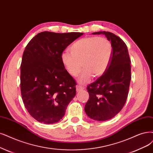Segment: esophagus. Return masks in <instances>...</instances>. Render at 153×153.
<instances>
[{
  "label": "esophagus",
  "mask_w": 153,
  "mask_h": 153,
  "mask_svg": "<svg viewBox=\"0 0 153 153\" xmlns=\"http://www.w3.org/2000/svg\"><path fill=\"white\" fill-rule=\"evenodd\" d=\"M83 89H84V88L81 86H76V91H77V92L81 91H82Z\"/></svg>",
  "instance_id": "esophagus-1"
}]
</instances>
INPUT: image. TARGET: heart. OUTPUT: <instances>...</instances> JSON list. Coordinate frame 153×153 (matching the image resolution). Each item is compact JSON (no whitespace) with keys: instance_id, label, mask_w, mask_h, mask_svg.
<instances>
[{"instance_id":"b5f03b06","label":"heart","mask_w":153,"mask_h":153,"mask_svg":"<svg viewBox=\"0 0 153 153\" xmlns=\"http://www.w3.org/2000/svg\"><path fill=\"white\" fill-rule=\"evenodd\" d=\"M64 52L60 60L69 74L76 77L82 67V72L78 79L81 84L91 80V77L102 76L108 69L113 53L112 45L108 39L100 36H88L79 39Z\"/></svg>"}]
</instances>
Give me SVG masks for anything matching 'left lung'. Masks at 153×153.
Listing matches in <instances>:
<instances>
[{
    "label": "left lung",
    "instance_id": "left-lung-1",
    "mask_svg": "<svg viewBox=\"0 0 153 153\" xmlns=\"http://www.w3.org/2000/svg\"><path fill=\"white\" fill-rule=\"evenodd\" d=\"M111 42L113 53L108 69L87 87L89 98L84 110L96 121H106L118 114L125 105L131 79V66L126 44L115 34L99 31Z\"/></svg>",
    "mask_w": 153,
    "mask_h": 153
}]
</instances>
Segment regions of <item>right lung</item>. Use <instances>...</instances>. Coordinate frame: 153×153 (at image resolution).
<instances>
[{
	"instance_id": "right-lung-1",
	"label": "right lung",
	"mask_w": 153,
	"mask_h": 153,
	"mask_svg": "<svg viewBox=\"0 0 153 153\" xmlns=\"http://www.w3.org/2000/svg\"><path fill=\"white\" fill-rule=\"evenodd\" d=\"M83 34L43 31L26 47L21 64V97L28 113L39 122H59L76 96V81L64 69L60 55Z\"/></svg>"
}]
</instances>
